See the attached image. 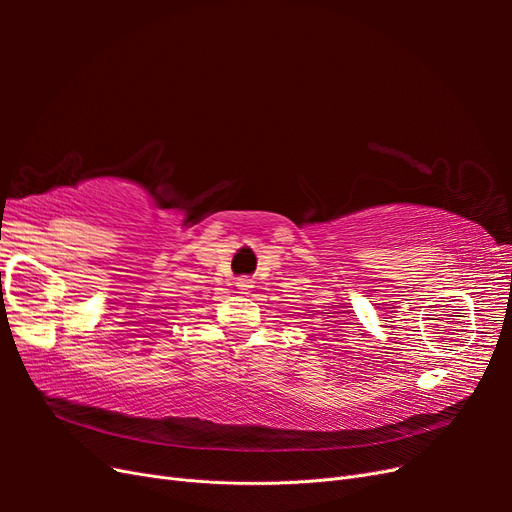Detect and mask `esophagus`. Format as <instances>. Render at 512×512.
Masks as SVG:
<instances>
[{"label":"esophagus","instance_id":"34e87169","mask_svg":"<svg viewBox=\"0 0 512 512\" xmlns=\"http://www.w3.org/2000/svg\"><path fill=\"white\" fill-rule=\"evenodd\" d=\"M237 288L241 290V294H247V292H250L252 288H254V282L250 280V277H239V280H237Z\"/></svg>","mask_w":512,"mask_h":512}]
</instances>
